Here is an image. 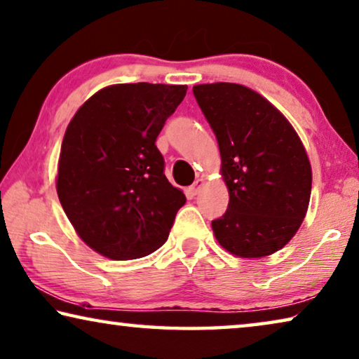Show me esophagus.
I'll use <instances>...</instances> for the list:
<instances>
[{"mask_svg": "<svg viewBox=\"0 0 359 359\" xmlns=\"http://www.w3.org/2000/svg\"><path fill=\"white\" fill-rule=\"evenodd\" d=\"M203 185H204V180H203V179H196V180L193 182V184H191V187H190V191L193 193V195H198V193L201 191Z\"/></svg>", "mask_w": 359, "mask_h": 359, "instance_id": "1", "label": "esophagus"}]
</instances>
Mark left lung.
<instances>
[{"label":"left lung","mask_w":359,"mask_h":359,"mask_svg":"<svg viewBox=\"0 0 359 359\" xmlns=\"http://www.w3.org/2000/svg\"><path fill=\"white\" fill-rule=\"evenodd\" d=\"M217 137L226 212L212 220L222 248L243 259L265 257L291 241L306 214L311 166L302 140L283 113L235 83L193 86Z\"/></svg>","instance_id":"obj_1"}]
</instances>
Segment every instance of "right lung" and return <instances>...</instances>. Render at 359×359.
<instances>
[{"instance_id": "obj_1", "label": "right lung", "mask_w": 359, "mask_h": 359, "mask_svg": "<svg viewBox=\"0 0 359 359\" xmlns=\"http://www.w3.org/2000/svg\"><path fill=\"white\" fill-rule=\"evenodd\" d=\"M187 86L113 84L79 107L65 130L57 195L78 236L113 260L139 259L168 240L187 198L164 175L158 134Z\"/></svg>"}]
</instances>
